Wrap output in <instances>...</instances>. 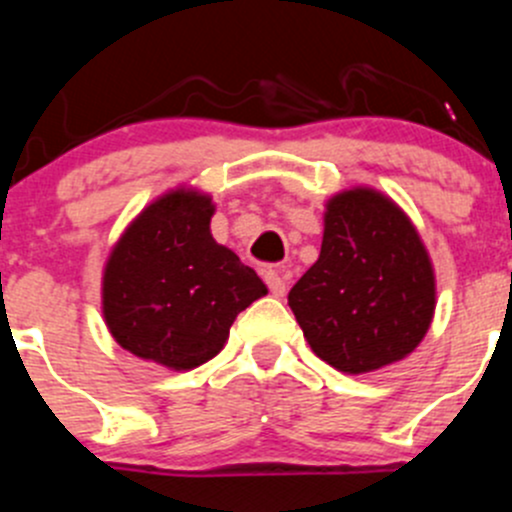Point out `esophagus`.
Instances as JSON below:
<instances>
[{
	"mask_svg": "<svg viewBox=\"0 0 512 512\" xmlns=\"http://www.w3.org/2000/svg\"><path fill=\"white\" fill-rule=\"evenodd\" d=\"M265 285L275 297H282L287 289V280L280 270H265Z\"/></svg>",
	"mask_w": 512,
	"mask_h": 512,
	"instance_id": "esophagus-1",
	"label": "esophagus"
}]
</instances>
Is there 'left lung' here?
I'll return each mask as SVG.
<instances>
[{
  "label": "left lung",
  "instance_id": "obj_1",
  "mask_svg": "<svg viewBox=\"0 0 512 512\" xmlns=\"http://www.w3.org/2000/svg\"><path fill=\"white\" fill-rule=\"evenodd\" d=\"M312 352L347 374L404 359L431 327L436 280L404 210L371 188L334 195L319 260L287 297Z\"/></svg>",
  "mask_w": 512,
  "mask_h": 512
}]
</instances>
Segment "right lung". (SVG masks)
Listing matches in <instances>:
<instances>
[{
    "label": "right lung",
    "instance_id": "right-lung-1",
    "mask_svg": "<svg viewBox=\"0 0 512 512\" xmlns=\"http://www.w3.org/2000/svg\"><path fill=\"white\" fill-rule=\"evenodd\" d=\"M208 195L173 190L123 232L103 270V317L141 359L188 371L225 347L265 282L210 235Z\"/></svg>",
    "mask_w": 512,
    "mask_h": 512
}]
</instances>
